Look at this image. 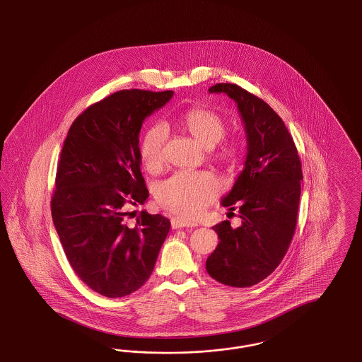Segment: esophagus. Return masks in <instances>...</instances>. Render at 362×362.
<instances>
[{
  "instance_id": "34e87169",
  "label": "esophagus",
  "mask_w": 362,
  "mask_h": 362,
  "mask_svg": "<svg viewBox=\"0 0 362 362\" xmlns=\"http://www.w3.org/2000/svg\"><path fill=\"white\" fill-rule=\"evenodd\" d=\"M171 225H173V229H177V228H192V226H197L195 223L189 221V220H185L182 217H173L171 220Z\"/></svg>"
}]
</instances>
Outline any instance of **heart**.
Wrapping results in <instances>:
<instances>
[{
    "label": "heart",
    "instance_id": "1",
    "mask_svg": "<svg viewBox=\"0 0 362 362\" xmlns=\"http://www.w3.org/2000/svg\"><path fill=\"white\" fill-rule=\"evenodd\" d=\"M183 127L192 137L207 148L214 146L224 137L226 124L224 118L207 108H189L183 118ZM167 129L161 123L151 126L139 144V158L148 171H157L164 163V142ZM225 161H233L239 155V146L233 141L224 142L216 152ZM221 191V183L216 176L207 173H175L163 182L157 189L158 204L175 214L194 218L209 206Z\"/></svg>",
    "mask_w": 362,
    "mask_h": 362
}]
</instances>
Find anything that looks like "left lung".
Masks as SVG:
<instances>
[{
  "mask_svg": "<svg viewBox=\"0 0 362 362\" xmlns=\"http://www.w3.org/2000/svg\"><path fill=\"white\" fill-rule=\"evenodd\" d=\"M210 93H226L238 103L247 133V158L221 205L239 207L241 225H214L220 243L207 258L209 276L248 288L270 276L285 257L297 224L301 161L292 136L276 111L236 84L221 83Z\"/></svg>",
  "mask_w": 362,
  "mask_h": 362,
  "instance_id": "8db88e82",
  "label": "left lung"
}]
</instances>
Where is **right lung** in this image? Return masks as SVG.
<instances>
[{
  "mask_svg": "<svg viewBox=\"0 0 362 362\" xmlns=\"http://www.w3.org/2000/svg\"><path fill=\"white\" fill-rule=\"evenodd\" d=\"M173 90H118L92 104L70 126L52 198L54 226L71 269L92 291L123 297L152 274L171 223L129 206L149 197L141 173L139 132Z\"/></svg>",
  "mask_w": 362,
  "mask_h": 362,
  "instance_id": "1",
  "label": "right lung"
}]
</instances>
